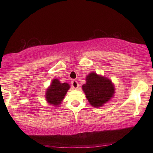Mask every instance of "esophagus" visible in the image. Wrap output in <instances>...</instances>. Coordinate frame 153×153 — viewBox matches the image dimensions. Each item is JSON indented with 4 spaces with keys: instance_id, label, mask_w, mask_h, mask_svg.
I'll list each match as a JSON object with an SVG mask.
<instances>
[{
    "instance_id": "obj_1",
    "label": "esophagus",
    "mask_w": 153,
    "mask_h": 153,
    "mask_svg": "<svg viewBox=\"0 0 153 153\" xmlns=\"http://www.w3.org/2000/svg\"><path fill=\"white\" fill-rule=\"evenodd\" d=\"M71 86H73V88H74L75 89H77V88L79 87V84H78V82L76 81V80L74 79L71 81Z\"/></svg>"
}]
</instances>
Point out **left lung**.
I'll return each instance as SVG.
<instances>
[{
	"instance_id": "left-lung-1",
	"label": "left lung",
	"mask_w": 153,
	"mask_h": 153,
	"mask_svg": "<svg viewBox=\"0 0 153 153\" xmlns=\"http://www.w3.org/2000/svg\"><path fill=\"white\" fill-rule=\"evenodd\" d=\"M86 81L82 90L92 107H102L113 97L115 87L107 77L92 72L86 76Z\"/></svg>"
}]
</instances>
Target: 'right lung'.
Returning <instances> with one entry per match:
<instances>
[{
    "label": "right lung",
    "instance_id": "1",
    "mask_svg": "<svg viewBox=\"0 0 153 153\" xmlns=\"http://www.w3.org/2000/svg\"><path fill=\"white\" fill-rule=\"evenodd\" d=\"M70 88L67 83H61L58 79H54L46 92V99L49 104L57 107L64 99L67 92Z\"/></svg>",
    "mask_w": 153,
    "mask_h": 153
}]
</instances>
